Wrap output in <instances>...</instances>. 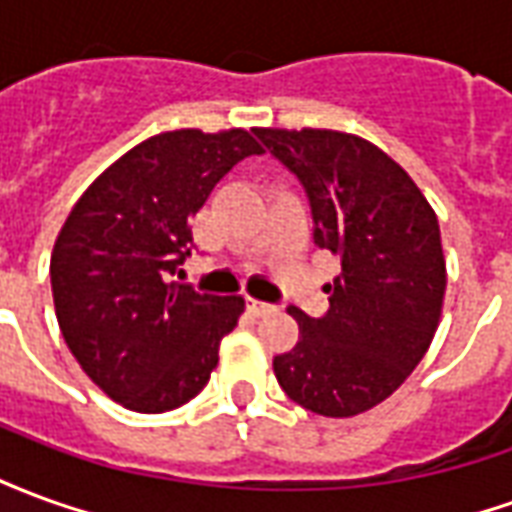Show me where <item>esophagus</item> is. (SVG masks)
<instances>
[{"label":"esophagus","mask_w":512,"mask_h":512,"mask_svg":"<svg viewBox=\"0 0 512 512\" xmlns=\"http://www.w3.org/2000/svg\"><path fill=\"white\" fill-rule=\"evenodd\" d=\"M246 310L252 312V315H266V312L274 310V304H266V301H257V299H246Z\"/></svg>","instance_id":"1"}]
</instances>
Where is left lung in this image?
<instances>
[{
    "mask_svg": "<svg viewBox=\"0 0 512 512\" xmlns=\"http://www.w3.org/2000/svg\"><path fill=\"white\" fill-rule=\"evenodd\" d=\"M255 134L304 186L315 246L343 260L326 315L288 307L299 343L274 356V376L307 411L354 417L411 376L436 334L447 288L436 213L367 139L323 128Z\"/></svg>",
    "mask_w": 512,
    "mask_h": 512,
    "instance_id": "8db88e82",
    "label": "left lung"
}]
</instances>
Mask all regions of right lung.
Wrapping results in <instances>:
<instances>
[{"label": "right lung", "mask_w": 512, "mask_h": 512, "mask_svg": "<svg viewBox=\"0 0 512 512\" xmlns=\"http://www.w3.org/2000/svg\"><path fill=\"white\" fill-rule=\"evenodd\" d=\"M260 153L244 128L150 136L117 158L62 224L51 252L62 337L120 406L161 414L208 384L244 299L172 277L194 246L191 216L238 161Z\"/></svg>", "instance_id": "1"}]
</instances>
